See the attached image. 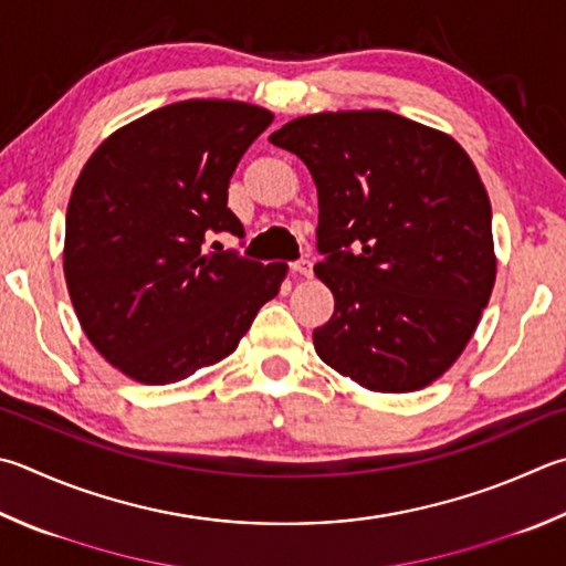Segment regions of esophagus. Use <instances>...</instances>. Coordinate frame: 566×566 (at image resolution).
<instances>
[{"label": "esophagus", "mask_w": 566, "mask_h": 566, "mask_svg": "<svg viewBox=\"0 0 566 566\" xmlns=\"http://www.w3.org/2000/svg\"><path fill=\"white\" fill-rule=\"evenodd\" d=\"M294 276H312V260H296L290 264Z\"/></svg>", "instance_id": "1"}]
</instances>
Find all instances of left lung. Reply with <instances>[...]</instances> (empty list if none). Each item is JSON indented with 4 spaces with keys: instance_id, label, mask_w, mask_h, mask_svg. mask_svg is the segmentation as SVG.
<instances>
[{
    "instance_id": "obj_1",
    "label": "left lung",
    "mask_w": 566,
    "mask_h": 566,
    "mask_svg": "<svg viewBox=\"0 0 566 566\" xmlns=\"http://www.w3.org/2000/svg\"><path fill=\"white\" fill-rule=\"evenodd\" d=\"M270 140L316 182L314 272L334 294L318 358L381 394L433 384L495 284L490 198L468 153L390 111L316 113Z\"/></svg>"
}]
</instances>
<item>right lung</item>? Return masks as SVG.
Instances as JSON below:
<instances>
[{"label": "right lung", "instance_id": "1", "mask_svg": "<svg viewBox=\"0 0 566 566\" xmlns=\"http://www.w3.org/2000/svg\"><path fill=\"white\" fill-rule=\"evenodd\" d=\"M272 113L240 101H180L101 143L71 192L64 274L96 352L163 386L222 361L280 292L284 262L222 250L244 240L228 208L234 168Z\"/></svg>", "mask_w": 566, "mask_h": 566}]
</instances>
